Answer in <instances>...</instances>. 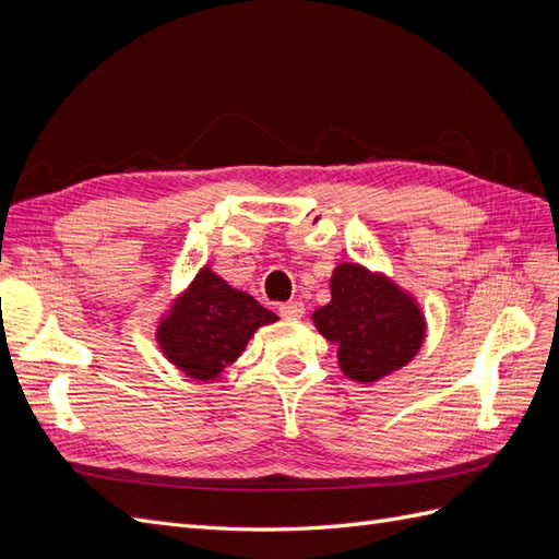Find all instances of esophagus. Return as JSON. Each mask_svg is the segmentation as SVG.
I'll return each mask as SVG.
<instances>
[{
    "label": "esophagus",
    "mask_w": 559,
    "mask_h": 559,
    "mask_svg": "<svg viewBox=\"0 0 559 559\" xmlns=\"http://www.w3.org/2000/svg\"><path fill=\"white\" fill-rule=\"evenodd\" d=\"M280 314L286 319H300L306 314V306L300 300H292V302H282L280 306Z\"/></svg>",
    "instance_id": "34e87169"
}]
</instances>
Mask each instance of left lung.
<instances>
[{
	"label": "left lung",
	"instance_id": "8db88e82",
	"mask_svg": "<svg viewBox=\"0 0 559 559\" xmlns=\"http://www.w3.org/2000/svg\"><path fill=\"white\" fill-rule=\"evenodd\" d=\"M317 331L337 345L349 380L376 382L408 364L425 341V314L413 296L359 263H341L331 302L312 314Z\"/></svg>",
	"mask_w": 559,
	"mask_h": 559
}]
</instances>
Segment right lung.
Segmentation results:
<instances>
[{"mask_svg":"<svg viewBox=\"0 0 559 559\" xmlns=\"http://www.w3.org/2000/svg\"><path fill=\"white\" fill-rule=\"evenodd\" d=\"M277 314L249 294L233 289L210 267H202L160 324L156 341L167 359L195 380H214L245 352L257 329Z\"/></svg>","mask_w":559,"mask_h":559,"instance_id":"right-lung-1","label":"right lung"}]
</instances>
